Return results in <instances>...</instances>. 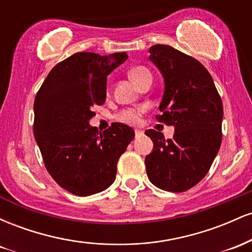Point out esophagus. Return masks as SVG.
Here are the masks:
<instances>
[{
  "instance_id": "obj_1",
  "label": "esophagus",
  "mask_w": 252,
  "mask_h": 252,
  "mask_svg": "<svg viewBox=\"0 0 252 252\" xmlns=\"http://www.w3.org/2000/svg\"><path fill=\"white\" fill-rule=\"evenodd\" d=\"M143 135V132L141 131V130H135V137L136 138H138V137H141V136Z\"/></svg>"
}]
</instances>
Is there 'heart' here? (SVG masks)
<instances>
[{"mask_svg":"<svg viewBox=\"0 0 252 252\" xmlns=\"http://www.w3.org/2000/svg\"><path fill=\"white\" fill-rule=\"evenodd\" d=\"M129 76L132 79V82L138 86L147 77L152 76V73H150V71L147 67H144V66H135V67H132L131 70L129 71ZM143 111H144L143 108L126 109V110H123V111H121L120 114H118L117 118L120 121H122V122L134 124L140 121L141 114H142Z\"/></svg>","mask_w":252,"mask_h":252,"instance_id":"1","label":"heart"}]
</instances>
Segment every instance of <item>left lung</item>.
<instances>
[{
	"label": "left lung",
	"mask_w": 252,
	"mask_h": 252,
	"mask_svg": "<svg viewBox=\"0 0 252 252\" xmlns=\"http://www.w3.org/2000/svg\"><path fill=\"white\" fill-rule=\"evenodd\" d=\"M164 78L158 122L174 126L173 138L149 129L154 149L146 158L148 179L158 189L185 192L207 174L221 144L222 103L201 63L168 45L149 48Z\"/></svg>",
	"instance_id": "left-lung-1"
}]
</instances>
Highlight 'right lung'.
Returning a JSON list of instances; mask_svg holds the SVG:
<instances>
[{"mask_svg": "<svg viewBox=\"0 0 252 252\" xmlns=\"http://www.w3.org/2000/svg\"><path fill=\"white\" fill-rule=\"evenodd\" d=\"M128 59L126 52L99 56L78 52L52 68L34 100L33 131L46 169L74 195L99 193L116 179L117 162L135 137L112 123L103 132L90 126L92 108L106 98V77Z\"/></svg>", "mask_w": 252, "mask_h": 252, "instance_id": "obj_1", "label": "right lung"}]
</instances>
